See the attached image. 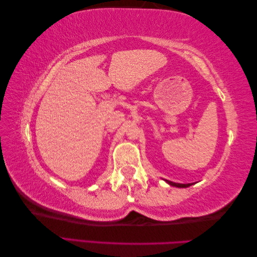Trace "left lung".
I'll use <instances>...</instances> for the list:
<instances>
[{"label": "left lung", "instance_id": "obj_1", "mask_svg": "<svg viewBox=\"0 0 257 257\" xmlns=\"http://www.w3.org/2000/svg\"><path fill=\"white\" fill-rule=\"evenodd\" d=\"M171 185H173V186H176V187H188V186H191L192 184H180V183H173V182H169Z\"/></svg>", "mask_w": 257, "mask_h": 257}]
</instances>
